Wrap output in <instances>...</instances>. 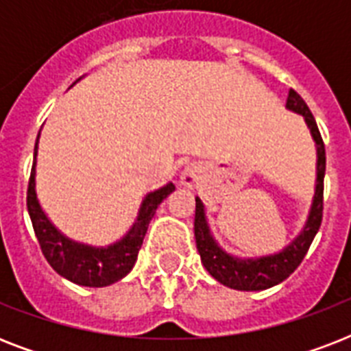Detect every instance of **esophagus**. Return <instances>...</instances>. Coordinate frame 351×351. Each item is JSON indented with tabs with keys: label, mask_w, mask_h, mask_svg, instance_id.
<instances>
[{
	"label": "esophagus",
	"mask_w": 351,
	"mask_h": 351,
	"mask_svg": "<svg viewBox=\"0 0 351 351\" xmlns=\"http://www.w3.org/2000/svg\"><path fill=\"white\" fill-rule=\"evenodd\" d=\"M200 178V171H198L197 165H187L186 169L182 171V176H180V182L184 186L191 187L195 186Z\"/></svg>",
	"instance_id": "1"
}]
</instances>
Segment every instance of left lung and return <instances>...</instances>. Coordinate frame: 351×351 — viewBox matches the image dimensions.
<instances>
[{"mask_svg":"<svg viewBox=\"0 0 351 351\" xmlns=\"http://www.w3.org/2000/svg\"><path fill=\"white\" fill-rule=\"evenodd\" d=\"M286 107L289 111L302 114L310 127V132L317 143V186L315 197L311 204L310 215L306 220L304 230L300 231L297 239L278 251L275 255L261 256V258H239L230 253H226L217 242L213 234L209 231L206 211L200 198L197 200L195 208V239H197V250L200 253L204 267L208 269L209 275L217 278L220 284L228 288L240 289V291H261L282 282L299 267L302 258L310 250L311 242L315 239L317 231L322 222V197H324V171H326V151L322 142L321 132L317 127V121L311 111L306 106V101L300 98L299 93L289 89Z\"/></svg>","mask_w":351,"mask_h":351,"instance_id":"8db88e82","label":"left lung"}]
</instances>
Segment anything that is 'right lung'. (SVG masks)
<instances>
[{
    "instance_id": "1",
    "label": "right lung",
    "mask_w": 351,
    "mask_h": 351,
    "mask_svg": "<svg viewBox=\"0 0 351 351\" xmlns=\"http://www.w3.org/2000/svg\"><path fill=\"white\" fill-rule=\"evenodd\" d=\"M40 138V134H38ZM38 138L34 147V164L30 171L29 189H27V209H29L36 239L40 242L41 253L52 269L67 280L89 288H104L118 282L131 271L136 262L138 251L142 247L143 237L147 233V226L154 217V211L167 195L175 191V184L169 182L156 191L149 193L143 198L136 222L127 231V234L117 244L107 247H93L67 239L65 234L54 228L51 220L43 213L38 197H36V153H38Z\"/></svg>"
}]
</instances>
